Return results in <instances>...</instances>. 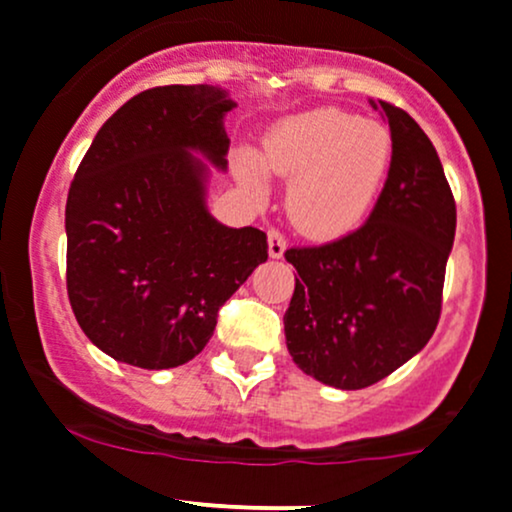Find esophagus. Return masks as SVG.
I'll use <instances>...</instances> for the list:
<instances>
[{
	"label": "esophagus",
	"mask_w": 512,
	"mask_h": 512,
	"mask_svg": "<svg viewBox=\"0 0 512 512\" xmlns=\"http://www.w3.org/2000/svg\"><path fill=\"white\" fill-rule=\"evenodd\" d=\"M267 250H270L272 260H279V257L284 255V250H287V240H284V235L279 233V230H270V235H267Z\"/></svg>",
	"instance_id": "esophagus-1"
}]
</instances>
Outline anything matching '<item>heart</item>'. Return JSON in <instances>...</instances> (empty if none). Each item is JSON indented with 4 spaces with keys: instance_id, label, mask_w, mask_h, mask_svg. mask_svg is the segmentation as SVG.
<instances>
[{
    "instance_id": "obj_1",
    "label": "heart",
    "mask_w": 512,
    "mask_h": 512,
    "mask_svg": "<svg viewBox=\"0 0 512 512\" xmlns=\"http://www.w3.org/2000/svg\"><path fill=\"white\" fill-rule=\"evenodd\" d=\"M387 127L338 107H316L279 120L265 134L260 166L272 176L294 179L289 211L314 238H341L358 228L387 184L392 169ZM260 166L238 161L240 179L265 193Z\"/></svg>"
}]
</instances>
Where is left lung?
Segmentation results:
<instances>
[{
	"label": "left lung",
	"mask_w": 512,
	"mask_h": 512,
	"mask_svg": "<svg viewBox=\"0 0 512 512\" xmlns=\"http://www.w3.org/2000/svg\"><path fill=\"white\" fill-rule=\"evenodd\" d=\"M390 125L392 169L363 225L319 247H289L299 272L284 314L287 351L306 375L360 390L395 373L437 328L456 203L437 149L400 107L373 102Z\"/></svg>",
	"instance_id": "1"
}]
</instances>
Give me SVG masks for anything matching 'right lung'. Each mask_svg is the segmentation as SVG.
Masks as SVG:
<instances>
[{
  "instance_id": "1",
  "label": "right lung",
  "mask_w": 512,
  "mask_h": 512,
  "mask_svg": "<svg viewBox=\"0 0 512 512\" xmlns=\"http://www.w3.org/2000/svg\"><path fill=\"white\" fill-rule=\"evenodd\" d=\"M218 85H164L127 100L95 134L66 203L68 299L85 336L120 363L164 370L211 341L218 311L267 235L208 211L211 166L228 169Z\"/></svg>"
}]
</instances>
